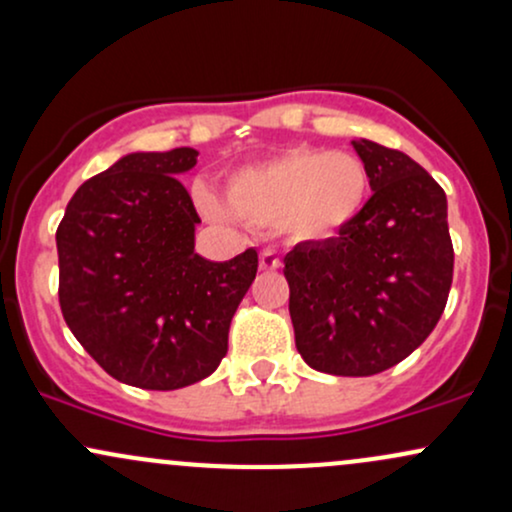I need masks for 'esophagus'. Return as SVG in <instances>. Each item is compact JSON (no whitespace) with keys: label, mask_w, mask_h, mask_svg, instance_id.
<instances>
[{"label":"esophagus","mask_w":512,"mask_h":512,"mask_svg":"<svg viewBox=\"0 0 512 512\" xmlns=\"http://www.w3.org/2000/svg\"><path fill=\"white\" fill-rule=\"evenodd\" d=\"M279 267H281V260L276 257V252L272 250L260 252V269H264V272H276Z\"/></svg>","instance_id":"esophagus-1"}]
</instances>
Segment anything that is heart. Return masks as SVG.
<instances>
[{
	"mask_svg": "<svg viewBox=\"0 0 512 512\" xmlns=\"http://www.w3.org/2000/svg\"><path fill=\"white\" fill-rule=\"evenodd\" d=\"M366 163L346 151L291 149L228 175L223 195L204 192V211L216 219L279 226L301 243H320L344 231L368 199Z\"/></svg>",
	"mask_w": 512,
	"mask_h": 512,
	"instance_id": "obj_1",
	"label": "heart"
}]
</instances>
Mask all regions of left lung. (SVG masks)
I'll use <instances>...</instances> for the list:
<instances>
[{"label": "left lung", "mask_w": 512, "mask_h": 512, "mask_svg": "<svg viewBox=\"0 0 512 512\" xmlns=\"http://www.w3.org/2000/svg\"><path fill=\"white\" fill-rule=\"evenodd\" d=\"M373 197L337 238L284 257L296 349L330 375L383 373L438 325L452 284L443 187L407 154L354 139Z\"/></svg>", "instance_id": "8db88e82"}]
</instances>
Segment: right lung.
I'll list each match as a JSON object with an SVG mask.
<instances>
[{"label": "right lung", "mask_w": 512, "mask_h": 512, "mask_svg": "<svg viewBox=\"0 0 512 512\" xmlns=\"http://www.w3.org/2000/svg\"><path fill=\"white\" fill-rule=\"evenodd\" d=\"M195 149L134 151L69 199L57 228L60 305L105 373L178 390L219 368L228 327L257 274V250L228 262L195 252L199 216L178 180Z\"/></svg>", "instance_id": "1"}]
</instances>
